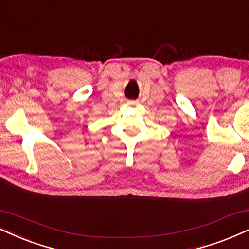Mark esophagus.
I'll return each mask as SVG.
<instances>
[{
  "mask_svg": "<svg viewBox=\"0 0 249 249\" xmlns=\"http://www.w3.org/2000/svg\"><path fill=\"white\" fill-rule=\"evenodd\" d=\"M128 104H130V105H137L138 101H133V100H132V101H128Z\"/></svg>",
  "mask_w": 249,
  "mask_h": 249,
  "instance_id": "esophagus-1",
  "label": "esophagus"
}]
</instances>
